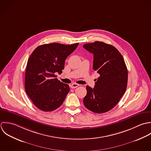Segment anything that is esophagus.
Here are the masks:
<instances>
[{"label":"esophagus","mask_w":151,"mask_h":151,"mask_svg":"<svg viewBox=\"0 0 151 151\" xmlns=\"http://www.w3.org/2000/svg\"><path fill=\"white\" fill-rule=\"evenodd\" d=\"M79 86V85L78 84H76V83H72V85H70V87L72 88V89H75V88H76L77 87H78Z\"/></svg>","instance_id":"1"}]
</instances>
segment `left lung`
Here are the masks:
<instances>
[{
  "label": "left lung",
  "instance_id": "1",
  "mask_svg": "<svg viewBox=\"0 0 151 151\" xmlns=\"http://www.w3.org/2000/svg\"><path fill=\"white\" fill-rule=\"evenodd\" d=\"M83 48L93 54V68L100 75L95 86H86L84 106L96 113L111 110L125 93L128 70L120 52L113 45L95 41L85 44Z\"/></svg>",
  "mask_w": 151,
  "mask_h": 151
}]
</instances>
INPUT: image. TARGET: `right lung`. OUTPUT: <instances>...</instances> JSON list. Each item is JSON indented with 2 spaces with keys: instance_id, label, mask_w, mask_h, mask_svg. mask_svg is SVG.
<instances>
[{
  "instance_id": "add662e5",
  "label": "right lung",
  "mask_w": 151,
  "mask_h": 151,
  "mask_svg": "<svg viewBox=\"0 0 151 151\" xmlns=\"http://www.w3.org/2000/svg\"><path fill=\"white\" fill-rule=\"evenodd\" d=\"M78 45L46 44L37 47L31 54L26 70L25 89L40 110H55L65 100L69 86L55 78V74L62 72L66 58Z\"/></svg>"
}]
</instances>
